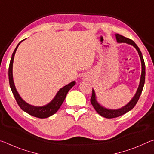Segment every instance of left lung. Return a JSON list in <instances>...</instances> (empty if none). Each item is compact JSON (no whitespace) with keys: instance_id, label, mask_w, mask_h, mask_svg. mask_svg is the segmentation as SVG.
<instances>
[{"instance_id":"1","label":"left lung","mask_w":154,"mask_h":154,"mask_svg":"<svg viewBox=\"0 0 154 154\" xmlns=\"http://www.w3.org/2000/svg\"><path fill=\"white\" fill-rule=\"evenodd\" d=\"M116 38L117 40V42L118 43H125L134 47V48L137 49V51H138V54H139V57H140V62H141L142 70H141V75H140V79L139 87H138V89L137 90L136 93H135L134 96L132 97V98L130 100V101L128 103L126 104V105L122 106V107L119 109H107L106 107H104L103 106L100 105V104L98 103L97 100H96L95 91L94 90L92 89V98L90 99L91 103H92V106H94V108L95 109L96 112H97L99 115H100L101 116H103L104 118H117V117L121 116L122 115L126 113L127 112H128L129 111L132 110V109L134 108V106L136 105L137 103L138 102V100H139L140 96L141 94L143 88V86H144L145 79V62H144V60H143L142 53L139 49V47L137 45V44L135 43L132 40L125 37L124 36L119 35V34H116Z\"/></svg>"}]
</instances>
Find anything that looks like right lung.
I'll list each match as a JSON object with an SVG mask.
<instances>
[{"label":"right lung","mask_w":154,"mask_h":154,"mask_svg":"<svg viewBox=\"0 0 154 154\" xmlns=\"http://www.w3.org/2000/svg\"><path fill=\"white\" fill-rule=\"evenodd\" d=\"M25 39L21 41L20 42L17 44L14 53L12 54L11 61H10L9 66V81L10 88H11L12 92L14 94V97L17 101L18 105L20 106V107L22 109L23 111L26 112L28 114H30V116L36 117V118H49V117H50L52 115L56 113V112L58 111L60 107V106L62 105V104L63 103L64 99L66 96L67 93L69 92V91L74 86L76 82L73 81V82H72L69 83V84H67L66 85H65L63 88H60L58 92H57L56 96H54V98L52 99L51 101H50V102L45 105L40 106H33L26 102L24 99L21 97L19 93H18L17 91L14 82V77H13V64H14L15 54V52H16L18 46H19L20 44Z\"/></svg>","instance_id":"1"}]
</instances>
